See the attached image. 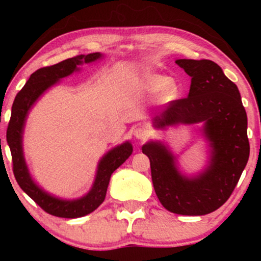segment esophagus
Returning <instances> with one entry per match:
<instances>
[{"mask_svg": "<svg viewBox=\"0 0 261 261\" xmlns=\"http://www.w3.org/2000/svg\"><path fill=\"white\" fill-rule=\"evenodd\" d=\"M134 135L137 140L143 141L148 137V131L145 127H136L134 131Z\"/></svg>", "mask_w": 261, "mask_h": 261, "instance_id": "34e87169", "label": "esophagus"}]
</instances>
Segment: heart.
<instances>
[{
  "instance_id": "obj_1",
  "label": "heart",
  "mask_w": 261,
  "mask_h": 261,
  "mask_svg": "<svg viewBox=\"0 0 261 261\" xmlns=\"http://www.w3.org/2000/svg\"><path fill=\"white\" fill-rule=\"evenodd\" d=\"M141 88L149 94L161 92L160 98L162 101L175 100L180 94L178 82L164 74H147L141 82Z\"/></svg>"
}]
</instances>
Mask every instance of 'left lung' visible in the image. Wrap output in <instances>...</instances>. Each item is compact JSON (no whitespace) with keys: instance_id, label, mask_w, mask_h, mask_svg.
Instances as JSON below:
<instances>
[{"instance_id":"obj_1","label":"left lung","mask_w":261,"mask_h":261,"mask_svg":"<svg viewBox=\"0 0 261 261\" xmlns=\"http://www.w3.org/2000/svg\"><path fill=\"white\" fill-rule=\"evenodd\" d=\"M175 64L191 77L189 95L170 101L154 116L153 125L162 128L202 122L211 147L208 166L189 178L179 172L175 157L161 142L146 143L142 152L151 162L152 182L163 207L173 214L202 216L228 200L247 166V113L237 86L214 61L180 59Z\"/></svg>"}]
</instances>
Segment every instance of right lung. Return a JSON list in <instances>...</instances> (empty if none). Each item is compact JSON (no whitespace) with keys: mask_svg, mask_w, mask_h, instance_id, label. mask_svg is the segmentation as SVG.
I'll return each mask as SVG.
<instances>
[{"mask_svg":"<svg viewBox=\"0 0 261 261\" xmlns=\"http://www.w3.org/2000/svg\"><path fill=\"white\" fill-rule=\"evenodd\" d=\"M100 58L101 54L93 53L88 55L74 56L56 65L39 68L31 74L25 86L18 92L12 106L10 124L7 127V142L11 149L14 178L27 195L32 197L45 212L53 216L77 218L94 211L106 199L107 189L113 172L119 168L133 153V146L130 142H125L110 149L98 164L97 175L89 193L76 200L59 199L39 188L32 179L25 164L22 147V135L27 115L33 104L46 89L58 83L59 80L70 76L74 71H79L80 65L89 64Z\"/></svg>","mask_w":261,"mask_h":261,"instance_id":"obj_1","label":"right lung"}]
</instances>
